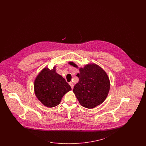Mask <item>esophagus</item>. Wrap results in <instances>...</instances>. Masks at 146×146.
I'll list each match as a JSON object with an SVG mask.
<instances>
[{
  "mask_svg": "<svg viewBox=\"0 0 146 146\" xmlns=\"http://www.w3.org/2000/svg\"><path fill=\"white\" fill-rule=\"evenodd\" d=\"M69 84H70V87L72 88V89H73V86H74L73 83L72 82H70V83H69Z\"/></svg>",
  "mask_w": 146,
  "mask_h": 146,
  "instance_id": "34e87169",
  "label": "esophagus"
}]
</instances>
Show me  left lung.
<instances>
[{"label":"left lung","instance_id":"obj_1","mask_svg":"<svg viewBox=\"0 0 146 146\" xmlns=\"http://www.w3.org/2000/svg\"><path fill=\"white\" fill-rule=\"evenodd\" d=\"M73 66L76 64L70 62ZM76 76L79 82L75 85L73 92L80 104L91 109L104 102L110 88L108 76L102 68L96 64H89L80 68Z\"/></svg>","mask_w":146,"mask_h":146}]
</instances>
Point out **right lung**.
I'll return each instance as SVG.
<instances>
[{
    "label": "right lung",
    "mask_w": 146,
    "mask_h": 146,
    "mask_svg": "<svg viewBox=\"0 0 146 146\" xmlns=\"http://www.w3.org/2000/svg\"><path fill=\"white\" fill-rule=\"evenodd\" d=\"M35 94L38 100L48 107H54L60 103L64 95L71 90L65 79L52 70L45 68L35 80Z\"/></svg>",
    "instance_id": "add662e5"
}]
</instances>
